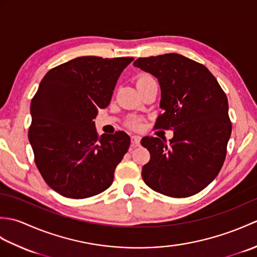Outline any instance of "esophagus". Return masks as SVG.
<instances>
[{
    "label": "esophagus",
    "mask_w": 257,
    "mask_h": 257,
    "mask_svg": "<svg viewBox=\"0 0 257 257\" xmlns=\"http://www.w3.org/2000/svg\"><path fill=\"white\" fill-rule=\"evenodd\" d=\"M140 140H141L140 136H137V135L132 136V143H133L134 146H139L140 145Z\"/></svg>",
    "instance_id": "34e87169"
}]
</instances>
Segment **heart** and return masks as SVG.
<instances>
[{"label":"heart","instance_id":"1","mask_svg":"<svg viewBox=\"0 0 257 257\" xmlns=\"http://www.w3.org/2000/svg\"><path fill=\"white\" fill-rule=\"evenodd\" d=\"M148 79H152L151 76H149V75H141L140 78L138 79V81H144V80H148ZM128 124H129L130 128H133V129H139L140 125H141L140 119L134 117V118H132V119L129 120Z\"/></svg>","mask_w":257,"mask_h":257}]
</instances>
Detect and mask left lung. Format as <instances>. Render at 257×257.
Wrapping results in <instances>:
<instances>
[{"label": "left lung", "instance_id": "obj_1", "mask_svg": "<svg viewBox=\"0 0 257 257\" xmlns=\"http://www.w3.org/2000/svg\"><path fill=\"white\" fill-rule=\"evenodd\" d=\"M134 66L158 78L161 88L156 129L173 130L166 140L145 137L150 152L143 179L156 192L172 198L199 193L219 174L232 123L225 92L204 65L180 54L143 57Z\"/></svg>", "mask_w": 257, "mask_h": 257}]
</instances>
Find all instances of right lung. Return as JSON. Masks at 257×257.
I'll return each mask as SVG.
<instances>
[{"mask_svg":"<svg viewBox=\"0 0 257 257\" xmlns=\"http://www.w3.org/2000/svg\"><path fill=\"white\" fill-rule=\"evenodd\" d=\"M133 57L81 56L52 68L31 102L29 140L43 179L63 196L90 198L110 187L130 145L124 132L98 137V108L110 103Z\"/></svg>","mask_w":257,"mask_h":257,"instance_id":"add662e5","label":"right lung"}]
</instances>
